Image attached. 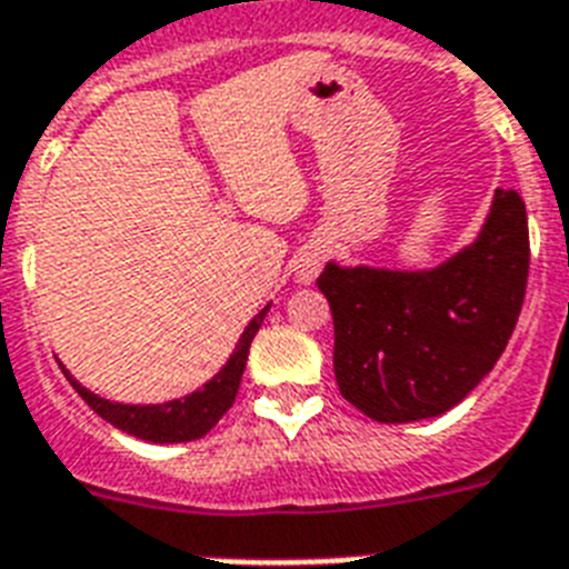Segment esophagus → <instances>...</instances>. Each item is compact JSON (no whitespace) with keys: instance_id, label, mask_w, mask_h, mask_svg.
Instances as JSON below:
<instances>
[{"instance_id":"obj_1","label":"esophagus","mask_w":569,"mask_h":569,"mask_svg":"<svg viewBox=\"0 0 569 569\" xmlns=\"http://www.w3.org/2000/svg\"><path fill=\"white\" fill-rule=\"evenodd\" d=\"M322 267V256L317 249H306V252H299L297 258V279L299 281H313L317 279V272Z\"/></svg>"}]
</instances>
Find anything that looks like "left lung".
Here are the masks:
<instances>
[{
	"label": "left lung",
	"instance_id": "1",
	"mask_svg": "<svg viewBox=\"0 0 569 569\" xmlns=\"http://www.w3.org/2000/svg\"><path fill=\"white\" fill-rule=\"evenodd\" d=\"M526 279V202L502 188L479 238L431 270L329 261L317 288L331 306L343 399L376 422L426 420L458 406L506 352Z\"/></svg>",
	"mask_w": 569,
	"mask_h": 569
}]
</instances>
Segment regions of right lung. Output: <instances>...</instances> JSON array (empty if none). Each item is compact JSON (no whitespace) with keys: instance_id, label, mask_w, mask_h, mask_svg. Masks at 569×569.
I'll return each mask as SVG.
<instances>
[{"instance_id":"1","label":"right lung","mask_w":569,"mask_h":569,"mask_svg":"<svg viewBox=\"0 0 569 569\" xmlns=\"http://www.w3.org/2000/svg\"><path fill=\"white\" fill-rule=\"evenodd\" d=\"M267 311H270V306L261 308V311L249 320V326L243 329V335H240L238 347H234L231 358L211 381H206L202 388L188 393V397L172 399V402H161V406H122V402H111V399L97 397V393H90L84 385H79V381L67 372L63 363L61 370L63 376L70 379L72 388H76V393H79L102 420H108L120 431L131 435V438L149 440V443H188V440H197L202 438V435H208V431L220 422L222 413L229 411L234 397H238L240 376L247 370L249 347H252V338H256V331L261 329Z\"/></svg>"}]
</instances>
